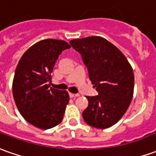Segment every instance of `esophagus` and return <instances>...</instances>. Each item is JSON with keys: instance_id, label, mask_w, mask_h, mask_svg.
Returning <instances> with one entry per match:
<instances>
[{"instance_id": "esophagus-1", "label": "esophagus", "mask_w": 156, "mask_h": 156, "mask_svg": "<svg viewBox=\"0 0 156 156\" xmlns=\"http://www.w3.org/2000/svg\"><path fill=\"white\" fill-rule=\"evenodd\" d=\"M69 96L70 97H72V98H76V97H78L79 95H78V94H73V93H69Z\"/></svg>"}]
</instances>
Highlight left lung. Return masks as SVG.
Masks as SVG:
<instances>
[{
	"label": "left lung",
	"mask_w": 156,
	"mask_h": 156,
	"mask_svg": "<svg viewBox=\"0 0 156 156\" xmlns=\"http://www.w3.org/2000/svg\"><path fill=\"white\" fill-rule=\"evenodd\" d=\"M70 44L82 55L98 96H86L84 121L96 128L114 126L126 114L134 91V74L118 48L101 37L73 39Z\"/></svg>",
	"instance_id": "obj_1"
}]
</instances>
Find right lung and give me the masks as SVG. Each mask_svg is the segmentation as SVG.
I'll use <instances>...</instances> for the list:
<instances>
[{
  "instance_id": "obj_1",
  "label": "right lung",
  "mask_w": 156,
  "mask_h": 156,
  "mask_svg": "<svg viewBox=\"0 0 156 156\" xmlns=\"http://www.w3.org/2000/svg\"><path fill=\"white\" fill-rule=\"evenodd\" d=\"M70 48L62 40H42L29 48L18 63L12 95L20 114L34 126L47 130L63 119L68 92L50 88L49 82L58 57Z\"/></svg>"
}]
</instances>
